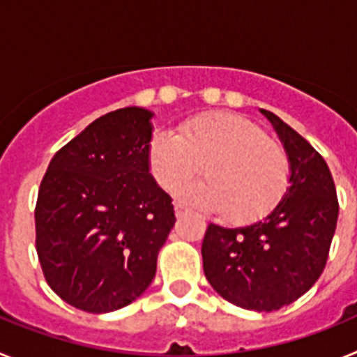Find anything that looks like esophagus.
I'll return each instance as SVG.
<instances>
[{
	"label": "esophagus",
	"instance_id": "obj_1",
	"mask_svg": "<svg viewBox=\"0 0 357 357\" xmlns=\"http://www.w3.org/2000/svg\"><path fill=\"white\" fill-rule=\"evenodd\" d=\"M184 214H185L184 207H182L181 204H176V206H175V216L176 218H182V216H184Z\"/></svg>",
	"mask_w": 357,
	"mask_h": 357
}]
</instances>
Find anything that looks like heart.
<instances>
[{
    "instance_id": "heart-1",
    "label": "heart",
    "mask_w": 357,
    "mask_h": 357,
    "mask_svg": "<svg viewBox=\"0 0 357 357\" xmlns=\"http://www.w3.org/2000/svg\"><path fill=\"white\" fill-rule=\"evenodd\" d=\"M148 164L164 191H175L200 173L206 182L182 191V200L238 225L272 213L289 185L288 153L266 132L238 114L191 119L178 135L159 132L148 148Z\"/></svg>"
}]
</instances>
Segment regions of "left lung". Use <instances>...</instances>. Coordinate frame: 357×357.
<instances>
[{
  "label": "left lung",
  "instance_id": "1",
  "mask_svg": "<svg viewBox=\"0 0 357 357\" xmlns=\"http://www.w3.org/2000/svg\"><path fill=\"white\" fill-rule=\"evenodd\" d=\"M261 112L288 153V191L261 222L239 229L211 223L202 257L204 273L218 295L263 313L289 305L317 282L326 268L340 207L324 157L279 116Z\"/></svg>",
  "mask_w": 357,
  "mask_h": 357
}]
</instances>
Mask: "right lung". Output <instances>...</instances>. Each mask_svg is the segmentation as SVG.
<instances>
[{
  "label": "right lung",
  "instance_id": "add662e5",
  "mask_svg": "<svg viewBox=\"0 0 357 357\" xmlns=\"http://www.w3.org/2000/svg\"><path fill=\"white\" fill-rule=\"evenodd\" d=\"M151 116L125 107L98 118L56 151L40 182L36 248L44 279L87 313L143 295L175 225L172 197L148 164Z\"/></svg>",
  "mask_w": 357,
  "mask_h": 357
}]
</instances>
